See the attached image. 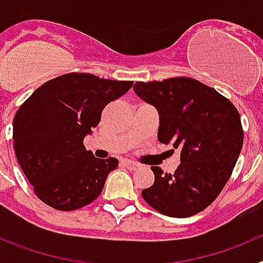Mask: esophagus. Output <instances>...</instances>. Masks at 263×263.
Returning a JSON list of instances; mask_svg holds the SVG:
<instances>
[{"label":"esophagus","instance_id":"esophagus-1","mask_svg":"<svg viewBox=\"0 0 263 263\" xmlns=\"http://www.w3.org/2000/svg\"><path fill=\"white\" fill-rule=\"evenodd\" d=\"M122 164H124L126 168H129L130 171H136V170L139 167V164L137 163V162H133V160H129V159L122 160Z\"/></svg>","mask_w":263,"mask_h":263}]
</instances>
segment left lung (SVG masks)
<instances>
[{
  "label": "left lung",
  "instance_id": "left-lung-1",
  "mask_svg": "<svg viewBox=\"0 0 263 263\" xmlns=\"http://www.w3.org/2000/svg\"><path fill=\"white\" fill-rule=\"evenodd\" d=\"M133 89L159 113V142L180 150L174 175L152 167L154 184L142 190V197L166 216L196 215L220 195L236 166L243 142L240 113L191 78L137 81Z\"/></svg>",
  "mask_w": 263,
  "mask_h": 263
}]
</instances>
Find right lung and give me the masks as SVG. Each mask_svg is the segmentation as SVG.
<instances>
[{
  "mask_svg": "<svg viewBox=\"0 0 263 263\" xmlns=\"http://www.w3.org/2000/svg\"><path fill=\"white\" fill-rule=\"evenodd\" d=\"M132 85L73 72L46 81L20 106L13 121L14 150L43 203L75 211L101 194L118 160L99 159L83 141L99 125L103 109Z\"/></svg>",
  "mask_w": 263,
  "mask_h": 263,
  "instance_id": "right-lung-1",
  "label": "right lung"
}]
</instances>
